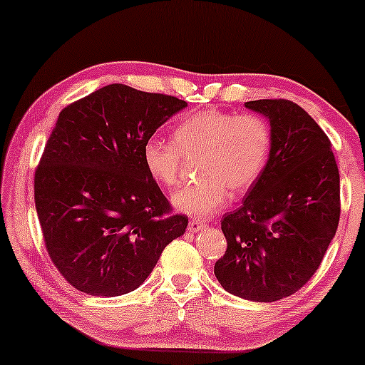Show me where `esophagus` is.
Instances as JSON below:
<instances>
[{
  "instance_id": "obj_1",
  "label": "esophagus",
  "mask_w": 365,
  "mask_h": 365,
  "mask_svg": "<svg viewBox=\"0 0 365 365\" xmlns=\"http://www.w3.org/2000/svg\"><path fill=\"white\" fill-rule=\"evenodd\" d=\"M205 226L207 225L204 222H200V220H190L189 225H187V230L190 232H197V231H200L202 228H205Z\"/></svg>"
}]
</instances>
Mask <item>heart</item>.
Wrapping results in <instances>:
<instances>
[{
  "label": "heart",
  "mask_w": 365,
  "mask_h": 365,
  "mask_svg": "<svg viewBox=\"0 0 365 365\" xmlns=\"http://www.w3.org/2000/svg\"><path fill=\"white\" fill-rule=\"evenodd\" d=\"M272 150V128L259 115L207 110L190 115L173 130V143L148 139L143 165L155 181L175 187L184 160L195 161L199 182L173 195V205L194 218L222 210L230 197L242 195L264 171Z\"/></svg>",
  "instance_id": "1"
}]
</instances>
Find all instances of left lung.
<instances>
[{"label": "left lung", "instance_id": "left-lung-1", "mask_svg": "<svg viewBox=\"0 0 365 365\" xmlns=\"http://www.w3.org/2000/svg\"><path fill=\"white\" fill-rule=\"evenodd\" d=\"M268 118L270 157L242 205L225 213V255L215 277L231 294L273 302L299 291L319 270L336 232L341 202L331 143L289 100H254Z\"/></svg>", "mask_w": 365, "mask_h": 365}]
</instances>
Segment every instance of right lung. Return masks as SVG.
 <instances>
[{"mask_svg": "<svg viewBox=\"0 0 365 365\" xmlns=\"http://www.w3.org/2000/svg\"><path fill=\"white\" fill-rule=\"evenodd\" d=\"M187 103L111 83L66 106L35 170L46 252L66 282L92 296L126 294L184 235L143 165V143Z\"/></svg>", "mask_w": 365, "mask_h": 365, "instance_id": "add662e5", "label": "right lung"}]
</instances>
